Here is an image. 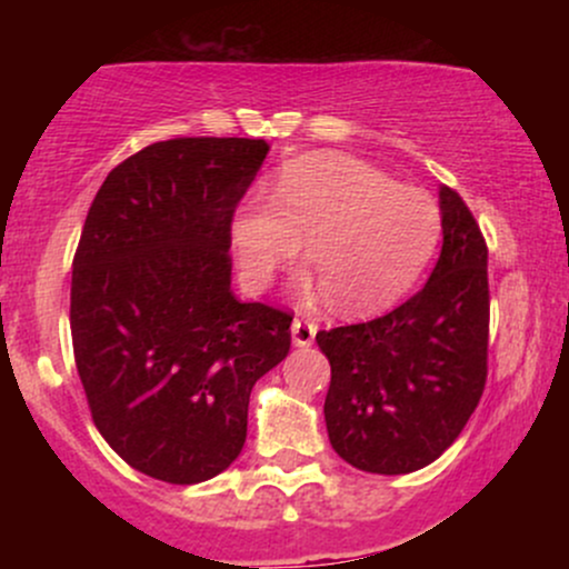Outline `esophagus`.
<instances>
[{"mask_svg":"<svg viewBox=\"0 0 569 569\" xmlns=\"http://www.w3.org/2000/svg\"><path fill=\"white\" fill-rule=\"evenodd\" d=\"M316 331H318V323L310 321V318H293L291 323V339L297 348H307V345H312V339H316Z\"/></svg>","mask_w":569,"mask_h":569,"instance_id":"esophagus-1","label":"esophagus"}]
</instances>
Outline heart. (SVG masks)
<instances>
[{
	"instance_id": "obj_1",
	"label": "heart",
	"mask_w": 569,
	"mask_h": 569,
	"mask_svg": "<svg viewBox=\"0 0 569 569\" xmlns=\"http://www.w3.org/2000/svg\"><path fill=\"white\" fill-rule=\"evenodd\" d=\"M439 234L422 189L393 184L369 162L310 154L278 176L270 202H246L232 219L240 280L259 291L299 253L316 267L331 307L375 310L417 276Z\"/></svg>"
}]
</instances>
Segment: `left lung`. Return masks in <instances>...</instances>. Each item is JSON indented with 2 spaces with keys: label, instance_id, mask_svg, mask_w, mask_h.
<instances>
[{
  "label": "left lung",
  "instance_id": "left-lung-1",
  "mask_svg": "<svg viewBox=\"0 0 569 569\" xmlns=\"http://www.w3.org/2000/svg\"><path fill=\"white\" fill-rule=\"evenodd\" d=\"M441 257L428 283L388 316L318 331L331 363L326 430L358 471L430 466L471 420L487 382V243L455 189H439Z\"/></svg>",
  "mask_w": 569,
  "mask_h": 569
}]
</instances>
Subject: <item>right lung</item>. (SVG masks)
<instances>
[{"label":"right lung","instance_id":"1","mask_svg":"<svg viewBox=\"0 0 569 569\" xmlns=\"http://www.w3.org/2000/svg\"><path fill=\"white\" fill-rule=\"evenodd\" d=\"M264 139H168L98 189L71 272V342L98 433L136 471L198 485L246 443L248 398L289 312L230 291L234 208Z\"/></svg>","mask_w":569,"mask_h":569}]
</instances>
